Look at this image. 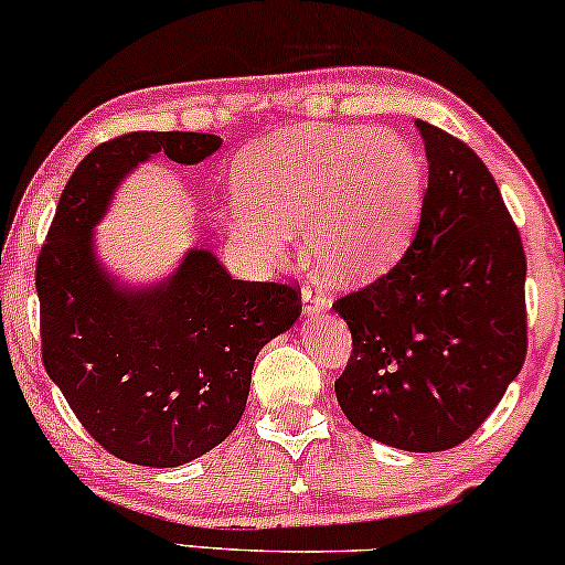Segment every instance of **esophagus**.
Returning a JSON list of instances; mask_svg holds the SVG:
<instances>
[{
  "instance_id": "34e87169",
  "label": "esophagus",
  "mask_w": 565,
  "mask_h": 565,
  "mask_svg": "<svg viewBox=\"0 0 565 565\" xmlns=\"http://www.w3.org/2000/svg\"><path fill=\"white\" fill-rule=\"evenodd\" d=\"M329 306H332V300L327 296H321L313 288H303V313L306 317H319V313L329 311Z\"/></svg>"
}]
</instances>
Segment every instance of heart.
<instances>
[{
	"instance_id": "1",
	"label": "heart",
	"mask_w": 565,
	"mask_h": 565,
	"mask_svg": "<svg viewBox=\"0 0 565 565\" xmlns=\"http://www.w3.org/2000/svg\"><path fill=\"white\" fill-rule=\"evenodd\" d=\"M236 202L223 228L262 259H280L282 233L306 231L327 280L369 282L405 254L420 223L426 163L394 131L311 124L267 137L233 160Z\"/></svg>"
}]
</instances>
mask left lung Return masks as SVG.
Masks as SVG:
<instances>
[{"label": "left lung", "mask_w": 565, "mask_h": 565, "mask_svg": "<svg viewBox=\"0 0 565 565\" xmlns=\"http://www.w3.org/2000/svg\"><path fill=\"white\" fill-rule=\"evenodd\" d=\"M428 158L420 225L384 277L340 298L353 355L334 381L373 441L446 451L493 413L526 355V256L472 148L417 119Z\"/></svg>", "instance_id": "8db88e82"}]
</instances>
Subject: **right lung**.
<instances>
[{"label": "right lung", "mask_w": 565, "mask_h": 565, "mask_svg": "<svg viewBox=\"0 0 565 565\" xmlns=\"http://www.w3.org/2000/svg\"><path fill=\"white\" fill-rule=\"evenodd\" d=\"M223 139L131 131L98 145L58 196L35 267L51 381L95 441L129 465H186L238 426L259 350L300 317V292L233 280L207 248L171 275L121 285L95 252V225L139 163L194 166Z\"/></svg>", "instance_id": "right-lung-1"}]
</instances>
